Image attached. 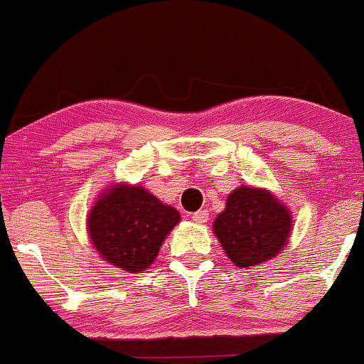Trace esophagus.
Returning <instances> with one entry per match:
<instances>
[{
	"label": "esophagus",
	"mask_w": 364,
	"mask_h": 364,
	"mask_svg": "<svg viewBox=\"0 0 364 364\" xmlns=\"http://www.w3.org/2000/svg\"><path fill=\"white\" fill-rule=\"evenodd\" d=\"M192 220H193V223H199V224L206 223V220H208V212H206V210H199V212H193L192 213Z\"/></svg>",
	"instance_id": "1"
}]
</instances>
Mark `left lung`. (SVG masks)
Segmentation results:
<instances>
[{
    "instance_id": "8db88e82",
    "label": "left lung",
    "mask_w": 364,
    "mask_h": 364,
    "mask_svg": "<svg viewBox=\"0 0 364 364\" xmlns=\"http://www.w3.org/2000/svg\"><path fill=\"white\" fill-rule=\"evenodd\" d=\"M213 232L235 266L251 267L282 251L291 232V215L266 190L240 186L230 193Z\"/></svg>"
}]
</instances>
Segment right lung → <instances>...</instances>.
Listing matches in <instances>:
<instances>
[{
  "instance_id": "right-lung-1",
  "label": "right lung",
  "mask_w": 364,
  "mask_h": 364,
  "mask_svg": "<svg viewBox=\"0 0 364 364\" xmlns=\"http://www.w3.org/2000/svg\"><path fill=\"white\" fill-rule=\"evenodd\" d=\"M179 213L141 186H117L97 201L87 219L91 242L105 262L138 273L154 262Z\"/></svg>"
}]
</instances>
